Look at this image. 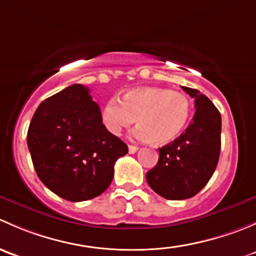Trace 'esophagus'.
<instances>
[{
  "mask_svg": "<svg viewBox=\"0 0 256 256\" xmlns=\"http://www.w3.org/2000/svg\"><path fill=\"white\" fill-rule=\"evenodd\" d=\"M138 150V146H134V144H128V152H130V154H135Z\"/></svg>",
  "mask_w": 256,
  "mask_h": 256,
  "instance_id": "obj_1",
  "label": "esophagus"
}]
</instances>
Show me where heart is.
Here are the masks:
<instances>
[{
  "mask_svg": "<svg viewBox=\"0 0 256 256\" xmlns=\"http://www.w3.org/2000/svg\"><path fill=\"white\" fill-rule=\"evenodd\" d=\"M190 115V102L183 92L138 88L126 92L120 100L110 99L102 110V121L112 135L118 136L138 118L136 138L166 144L180 136Z\"/></svg>",
  "mask_w": 256,
  "mask_h": 256,
  "instance_id": "1",
  "label": "heart"
}]
</instances>
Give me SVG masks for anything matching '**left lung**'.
I'll return each instance as SVG.
<instances>
[{
	"mask_svg": "<svg viewBox=\"0 0 256 256\" xmlns=\"http://www.w3.org/2000/svg\"><path fill=\"white\" fill-rule=\"evenodd\" d=\"M182 89L194 99L192 122L174 142L158 148V162L146 174L150 187L171 200L197 194L213 176L220 154V112L200 90Z\"/></svg>",
	"mask_w": 256,
	"mask_h": 256,
	"instance_id": "obj_1",
	"label": "left lung"
}]
</instances>
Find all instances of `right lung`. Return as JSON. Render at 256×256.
Listing matches in <instances>:
<instances>
[{"label":"right lung","mask_w":256,"mask_h":256,"mask_svg":"<svg viewBox=\"0 0 256 256\" xmlns=\"http://www.w3.org/2000/svg\"><path fill=\"white\" fill-rule=\"evenodd\" d=\"M90 90L73 84L40 102L27 134L33 166L44 186L59 197L82 202L102 194L114 164L128 144L102 121Z\"/></svg>","instance_id":"right-lung-1"}]
</instances>
